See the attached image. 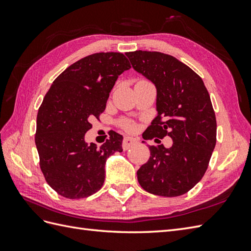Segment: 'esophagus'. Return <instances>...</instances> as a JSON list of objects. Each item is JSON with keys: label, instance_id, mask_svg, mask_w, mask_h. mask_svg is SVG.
I'll use <instances>...</instances> for the list:
<instances>
[{"label": "esophagus", "instance_id": "34e87169", "mask_svg": "<svg viewBox=\"0 0 251 251\" xmlns=\"http://www.w3.org/2000/svg\"><path fill=\"white\" fill-rule=\"evenodd\" d=\"M137 143V139L135 138H131V137H125L124 140H123V150H128L130 147H132L134 145Z\"/></svg>", "mask_w": 251, "mask_h": 251}]
</instances>
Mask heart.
<instances>
[{
    "mask_svg": "<svg viewBox=\"0 0 251 251\" xmlns=\"http://www.w3.org/2000/svg\"><path fill=\"white\" fill-rule=\"evenodd\" d=\"M123 126H124L125 128L128 130H131L132 128H134V124H131V123H129V122H124L123 123Z\"/></svg>",
    "mask_w": 251,
    "mask_h": 251,
    "instance_id": "1",
    "label": "heart"
}]
</instances>
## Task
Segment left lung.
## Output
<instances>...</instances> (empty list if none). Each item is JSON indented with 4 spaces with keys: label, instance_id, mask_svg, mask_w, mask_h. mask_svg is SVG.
<instances>
[{
    "label": "left lung",
    "instance_id": "1",
    "mask_svg": "<svg viewBox=\"0 0 251 251\" xmlns=\"http://www.w3.org/2000/svg\"><path fill=\"white\" fill-rule=\"evenodd\" d=\"M132 68L155 85L157 116L147 139L169 136L172 148L150 146V158L137 172L143 190L154 195L185 194L205 175L217 141L209 93L190 67L159 51L126 52Z\"/></svg>",
    "mask_w": 251,
    "mask_h": 251
}]
</instances>
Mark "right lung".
Returning a JSON list of instances; mask_svg holds the SVG:
<instances>
[{"mask_svg":"<svg viewBox=\"0 0 251 251\" xmlns=\"http://www.w3.org/2000/svg\"><path fill=\"white\" fill-rule=\"evenodd\" d=\"M130 68L121 52H96L68 67L46 93L35 145L46 182L59 195L77 200L96 193L104 182L106 158L123 151V136L115 131L99 149L84 137L104 111L117 77Z\"/></svg>","mask_w":251,"mask_h":251,"instance_id":"1","label":"right lung"}]
</instances>
